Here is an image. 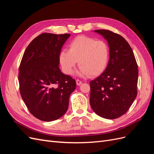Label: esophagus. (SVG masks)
Returning a JSON list of instances; mask_svg holds the SVG:
<instances>
[{"label":"esophagus","mask_w":154,"mask_h":154,"mask_svg":"<svg viewBox=\"0 0 154 154\" xmlns=\"http://www.w3.org/2000/svg\"><path fill=\"white\" fill-rule=\"evenodd\" d=\"M76 85L79 86V85H80L82 84V82L81 80H76Z\"/></svg>","instance_id":"obj_1"}]
</instances>
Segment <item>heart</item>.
I'll return each instance as SVG.
<instances>
[{
    "label": "heart",
    "mask_w": 154,
    "mask_h": 154,
    "mask_svg": "<svg viewBox=\"0 0 154 154\" xmlns=\"http://www.w3.org/2000/svg\"><path fill=\"white\" fill-rule=\"evenodd\" d=\"M109 48L103 40L84 35L78 36L69 44V51L63 49L59 54V62L63 71L71 74L78 61L80 67L76 72L80 77L97 76L107 67Z\"/></svg>",
    "instance_id": "obj_1"
}]
</instances>
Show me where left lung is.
Masks as SVG:
<instances>
[{
	"instance_id": "8db88e82",
	"label": "left lung",
	"mask_w": 154,
	"mask_h": 154,
	"mask_svg": "<svg viewBox=\"0 0 154 154\" xmlns=\"http://www.w3.org/2000/svg\"><path fill=\"white\" fill-rule=\"evenodd\" d=\"M94 31L108 42L109 60L105 71L90 82V104L100 117L114 119L127 112L137 96V65L123 37L109 30Z\"/></svg>"
}]
</instances>
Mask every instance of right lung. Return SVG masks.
Returning <instances> with one entry per match:
<instances>
[{"instance_id": "1", "label": "right lung", "mask_w": 154, "mask_h": 154, "mask_svg": "<svg viewBox=\"0 0 154 154\" xmlns=\"http://www.w3.org/2000/svg\"><path fill=\"white\" fill-rule=\"evenodd\" d=\"M70 36L41 34L23 55L18 74L20 95L31 114L41 121L52 122L63 116L76 88L75 80L59 68V54Z\"/></svg>"}]
</instances>
